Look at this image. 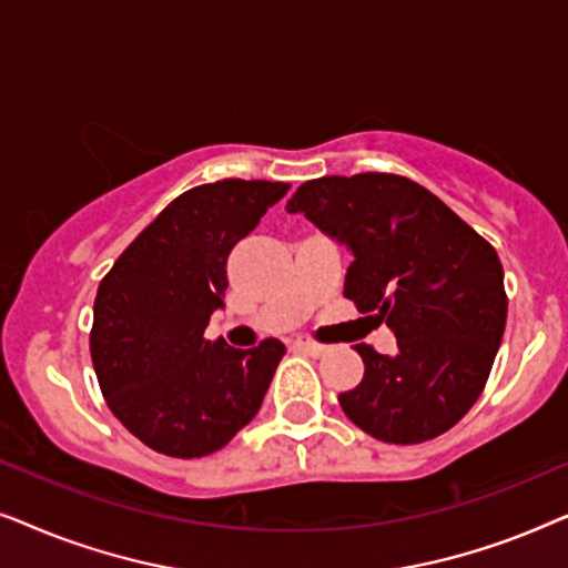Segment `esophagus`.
<instances>
[{"label": "esophagus", "mask_w": 568, "mask_h": 568, "mask_svg": "<svg viewBox=\"0 0 568 568\" xmlns=\"http://www.w3.org/2000/svg\"><path fill=\"white\" fill-rule=\"evenodd\" d=\"M294 346H297L300 352L310 354V356H321V354L328 352V346L317 344V341H310V338H297V341H294Z\"/></svg>", "instance_id": "1"}]
</instances>
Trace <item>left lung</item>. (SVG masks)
<instances>
[{"label":"left lung","mask_w":568,"mask_h":568,"mask_svg":"<svg viewBox=\"0 0 568 568\" xmlns=\"http://www.w3.org/2000/svg\"><path fill=\"white\" fill-rule=\"evenodd\" d=\"M352 251L344 297L398 338L393 356L356 344L364 377L344 414L387 445H418L484 393L507 325L494 245L424 185L393 173L325 175L286 201Z\"/></svg>","instance_id":"8db88e82"}]
</instances>
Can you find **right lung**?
<instances>
[{
  "instance_id": "obj_1",
  "label": "right lung",
  "mask_w": 568,
  "mask_h": 568,
  "mask_svg": "<svg viewBox=\"0 0 568 568\" xmlns=\"http://www.w3.org/2000/svg\"><path fill=\"white\" fill-rule=\"evenodd\" d=\"M290 183L227 181L185 191L119 255L98 286L90 356L113 416L154 453L204 457L258 414L278 338L255 348L206 341L224 307L230 251Z\"/></svg>"
}]
</instances>
